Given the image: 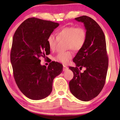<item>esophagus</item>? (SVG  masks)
I'll use <instances>...</instances> for the list:
<instances>
[{
  "mask_svg": "<svg viewBox=\"0 0 120 120\" xmlns=\"http://www.w3.org/2000/svg\"><path fill=\"white\" fill-rule=\"evenodd\" d=\"M68 67H67V66H65V65H63V70L64 71H67L68 70Z\"/></svg>",
  "mask_w": 120,
  "mask_h": 120,
  "instance_id": "obj_1",
  "label": "esophagus"
}]
</instances>
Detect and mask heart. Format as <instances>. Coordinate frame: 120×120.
Here are the masks:
<instances>
[{
	"instance_id": "1",
	"label": "heart",
	"mask_w": 120,
	"mask_h": 120,
	"mask_svg": "<svg viewBox=\"0 0 120 120\" xmlns=\"http://www.w3.org/2000/svg\"><path fill=\"white\" fill-rule=\"evenodd\" d=\"M87 38V34L85 28L81 27L68 26L63 27L57 32V37L53 34H50L47 38V43L50 50H54L58 39L67 40L66 45L68 49L74 51H79L85 45ZM73 56L71 51L60 52L55 57L56 61L62 64H67L70 62Z\"/></svg>"
}]
</instances>
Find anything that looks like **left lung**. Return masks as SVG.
I'll use <instances>...</instances> for the list:
<instances>
[{
    "label": "left lung",
    "instance_id": "8db88e82",
    "mask_svg": "<svg viewBox=\"0 0 120 120\" xmlns=\"http://www.w3.org/2000/svg\"><path fill=\"white\" fill-rule=\"evenodd\" d=\"M83 22L87 38L82 49L73 59L76 67H70L74 74L69 82L71 92L79 100L89 101L98 96L104 87L108 67L105 34L99 25L87 16L75 18ZM86 69L81 73L78 69Z\"/></svg>",
    "mask_w": 120,
    "mask_h": 120
}]
</instances>
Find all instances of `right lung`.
<instances>
[{
    "mask_svg": "<svg viewBox=\"0 0 120 120\" xmlns=\"http://www.w3.org/2000/svg\"><path fill=\"white\" fill-rule=\"evenodd\" d=\"M59 25L52 21L29 18L20 25L13 35L10 59L14 79L20 91L33 100L49 95L53 79L62 72L60 63L52 61L47 68L41 65L40 60L50 53L47 38Z\"/></svg>",
    "mask_w": 120,
    "mask_h": 120,
    "instance_id": "add662e5",
    "label": "right lung"
}]
</instances>
